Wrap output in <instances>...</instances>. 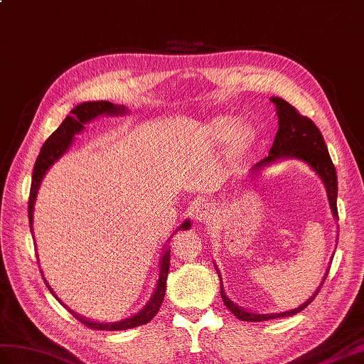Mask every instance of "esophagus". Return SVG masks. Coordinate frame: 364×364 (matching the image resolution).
<instances>
[{"label": "esophagus", "instance_id": "1", "mask_svg": "<svg viewBox=\"0 0 364 364\" xmlns=\"http://www.w3.org/2000/svg\"><path fill=\"white\" fill-rule=\"evenodd\" d=\"M214 218H215V213L209 205H203V203H200L198 206H196V210H193V220L196 222L208 225L213 222Z\"/></svg>", "mask_w": 364, "mask_h": 364}]
</instances>
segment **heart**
<instances>
[{
	"label": "heart",
	"instance_id": "heart-1",
	"mask_svg": "<svg viewBox=\"0 0 364 364\" xmlns=\"http://www.w3.org/2000/svg\"><path fill=\"white\" fill-rule=\"evenodd\" d=\"M235 125V119L231 116H222L218 117L210 125L213 134L220 141H225L231 136L232 129ZM251 139V129L248 125H237L235 127V133L232 134V147L242 149L245 144H248Z\"/></svg>",
	"mask_w": 364,
	"mask_h": 364
}]
</instances>
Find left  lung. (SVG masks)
<instances>
[{
	"mask_svg": "<svg viewBox=\"0 0 364 364\" xmlns=\"http://www.w3.org/2000/svg\"><path fill=\"white\" fill-rule=\"evenodd\" d=\"M269 100L276 105V114H277V133L272 149H269V154L267 158L260 159L259 163L251 166L250 173L257 176L265 167L272 166L277 161H282V159H298V161L307 164L311 171H314L321 181H323L326 192H327V200L328 206H331L332 215L335 222L338 220V209H336V197H338V181H336V171L335 166L331 159V155L327 151V146L324 142L323 134L318 130V127L311 122L309 117L301 116L296 108L291 107L287 100L281 97H269ZM214 267L217 269V274L220 277V294L225 302V306L231 310L234 316H237L242 321H267V319H276V318H284V316H291L299 314L301 310L306 309L309 304L315 299L319 289L323 287L326 277L328 274V269L326 272L323 281H321L319 287L315 290L311 296L301 304L299 307L285 310V311H272V314H259V311L247 310L240 306H237L234 301L228 298L225 293L223 282H222V274L218 272V268L214 262Z\"/></svg>",
	"mask_w": 364,
	"mask_h": 364,
	"instance_id": "left-lung-1",
	"label": "left lung"
}]
</instances>
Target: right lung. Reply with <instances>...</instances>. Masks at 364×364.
I'll return each mask as SVG.
<instances>
[{
    "label": "right lung",
    "mask_w": 364,
    "mask_h": 364,
    "mask_svg": "<svg viewBox=\"0 0 364 364\" xmlns=\"http://www.w3.org/2000/svg\"><path fill=\"white\" fill-rule=\"evenodd\" d=\"M129 113V108H125L124 105H116L108 102V100H95V102H83L75 105L71 109V116H66L65 121L60 124V127L50 134V136L46 139V142L41 147L38 158L36 161V166H33V172H32V184H31V193H29V223H31V232H33L32 230V223H33V205H36L37 200V193L40 189V184L43 181L46 172L53 167L54 163H57L60 159L70 147L73 146L74 142V136L77 133L85 130V124L95 121L96 117L99 116H122ZM191 228V218H186V220L178 226V230L175 232H178L180 230H189ZM173 235V234H172ZM171 239V237H168ZM168 242V240H167ZM38 259V257H37ZM168 264H171V248L168 245H164L163 255H161V260H159V273H158V281H156V287L154 293H151V298L147 301L146 306H144L138 314H134L129 318H124L121 321H114V323H99V321H92L88 319L82 315H77L75 311H73L71 309H68L65 304L55 296L54 290L50 289L49 284L46 282V287L49 289V291L54 294V296L60 301L63 306L71 311L73 316H75V319H79L82 324H85L91 328H97V331H127V328L136 327V326H142L149 323V321L154 318L159 307H161L164 294H166V279H167V273H168ZM41 272V269H40ZM43 274V272H41Z\"/></svg>",
    "instance_id": "obj_1"
}]
</instances>
